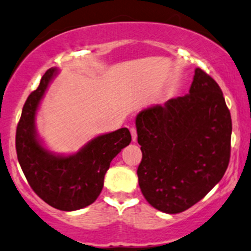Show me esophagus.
Wrapping results in <instances>:
<instances>
[{"label":"esophagus","mask_w":251,"mask_h":251,"mask_svg":"<svg viewBox=\"0 0 251 251\" xmlns=\"http://www.w3.org/2000/svg\"><path fill=\"white\" fill-rule=\"evenodd\" d=\"M130 133H131V139H133L134 142H136V140H137L136 128H130Z\"/></svg>","instance_id":"obj_1"}]
</instances>
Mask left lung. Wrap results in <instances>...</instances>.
<instances>
[{
	"label": "left lung",
	"mask_w": 251,
	"mask_h": 251,
	"mask_svg": "<svg viewBox=\"0 0 251 251\" xmlns=\"http://www.w3.org/2000/svg\"><path fill=\"white\" fill-rule=\"evenodd\" d=\"M143 197L156 210L179 213L223 178L231 151V115L216 80L196 69L190 94L149 106L136 117Z\"/></svg>",
	"instance_id": "left-lung-1"
}]
</instances>
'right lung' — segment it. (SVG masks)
I'll list each match as a JSON object with an SVG mask.
<instances>
[{
    "instance_id": "1",
    "label": "right lung",
    "mask_w": 251,
    "mask_h": 251,
    "mask_svg": "<svg viewBox=\"0 0 251 251\" xmlns=\"http://www.w3.org/2000/svg\"><path fill=\"white\" fill-rule=\"evenodd\" d=\"M57 69L42 75L38 89L28 96L16 128V154L32 190L45 202L61 211L89 206L102 192L111 160L130 143L126 128L100 135L77 154L59 156L41 146L35 131V114Z\"/></svg>"
}]
</instances>
